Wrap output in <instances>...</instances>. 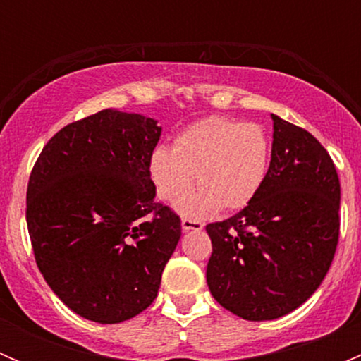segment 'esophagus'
I'll return each mask as SVG.
<instances>
[{
	"label": "esophagus",
	"instance_id": "1",
	"mask_svg": "<svg viewBox=\"0 0 361 361\" xmlns=\"http://www.w3.org/2000/svg\"><path fill=\"white\" fill-rule=\"evenodd\" d=\"M204 225L201 224L199 220H194V218H187L185 216L183 220H181V228H183L185 232L188 231H202Z\"/></svg>",
	"mask_w": 361,
	"mask_h": 361
}]
</instances>
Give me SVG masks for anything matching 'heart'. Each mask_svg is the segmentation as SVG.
<instances>
[{
  "label": "heart",
  "instance_id": "obj_1",
  "mask_svg": "<svg viewBox=\"0 0 361 361\" xmlns=\"http://www.w3.org/2000/svg\"><path fill=\"white\" fill-rule=\"evenodd\" d=\"M269 141L253 123L225 116L199 120L178 134L173 150L157 148L150 176L157 195L167 204L187 197L197 178V195L180 204L183 214L206 216L220 207L225 213L245 209L264 185Z\"/></svg>",
  "mask_w": 361,
  "mask_h": 361
}]
</instances>
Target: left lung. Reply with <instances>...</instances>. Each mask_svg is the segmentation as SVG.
<instances>
[{
    "mask_svg": "<svg viewBox=\"0 0 361 361\" xmlns=\"http://www.w3.org/2000/svg\"><path fill=\"white\" fill-rule=\"evenodd\" d=\"M271 166L250 206L207 224L214 300L250 322L276 319L322 285L341 228L336 164L318 140L278 115Z\"/></svg>",
    "mask_w": 361,
    "mask_h": 361,
    "instance_id": "obj_1",
    "label": "left lung"
}]
</instances>
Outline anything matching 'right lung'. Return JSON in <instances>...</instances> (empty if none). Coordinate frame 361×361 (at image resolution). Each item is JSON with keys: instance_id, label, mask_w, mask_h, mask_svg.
<instances>
[{"instance_id": "1", "label": "right lung", "mask_w": 361, "mask_h": 361, "mask_svg": "<svg viewBox=\"0 0 361 361\" xmlns=\"http://www.w3.org/2000/svg\"><path fill=\"white\" fill-rule=\"evenodd\" d=\"M154 118L103 110L68 123L36 159L25 220L52 292L90 322L120 323L155 300L181 220L155 201Z\"/></svg>"}]
</instances>
